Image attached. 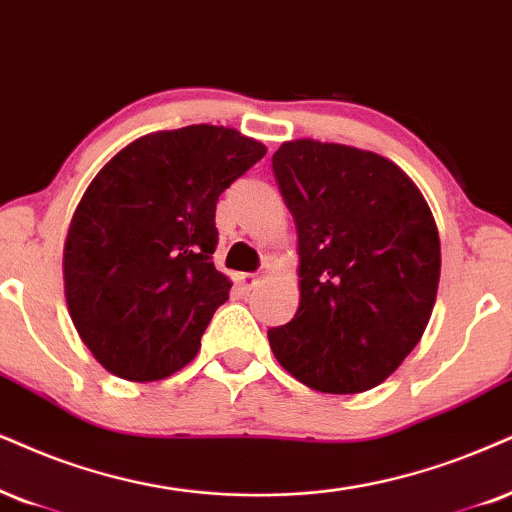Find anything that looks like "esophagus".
Listing matches in <instances>:
<instances>
[{"label":"esophagus","mask_w":512,"mask_h":512,"mask_svg":"<svg viewBox=\"0 0 512 512\" xmlns=\"http://www.w3.org/2000/svg\"><path fill=\"white\" fill-rule=\"evenodd\" d=\"M257 281H260V278H257V274H238V283H241L243 290L255 288Z\"/></svg>","instance_id":"1"}]
</instances>
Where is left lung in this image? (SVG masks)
I'll return each instance as SVG.
<instances>
[{
	"instance_id": "8db88e82",
	"label": "left lung",
	"mask_w": 512,
	"mask_h": 512,
	"mask_svg": "<svg viewBox=\"0 0 512 512\" xmlns=\"http://www.w3.org/2000/svg\"><path fill=\"white\" fill-rule=\"evenodd\" d=\"M271 167L300 255V307L269 328L271 352L312 390H371L430 321L442 267L435 217L406 172L378 153L295 139Z\"/></svg>"
}]
</instances>
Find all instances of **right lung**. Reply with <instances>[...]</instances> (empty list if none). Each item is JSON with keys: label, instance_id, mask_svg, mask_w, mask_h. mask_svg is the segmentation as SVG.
<instances>
[{"label": "right lung", "instance_id": "1", "mask_svg": "<svg viewBox=\"0 0 512 512\" xmlns=\"http://www.w3.org/2000/svg\"><path fill=\"white\" fill-rule=\"evenodd\" d=\"M264 153L231 127L189 125L132 141L92 179L66 236L63 283L106 371L151 383L196 357L231 290L212 262L217 198Z\"/></svg>", "mask_w": 512, "mask_h": 512}]
</instances>
